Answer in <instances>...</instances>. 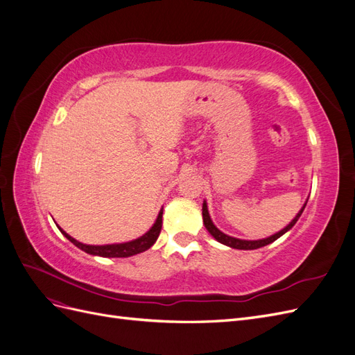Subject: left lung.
<instances>
[{"mask_svg": "<svg viewBox=\"0 0 355 355\" xmlns=\"http://www.w3.org/2000/svg\"><path fill=\"white\" fill-rule=\"evenodd\" d=\"M306 201H308V200H306ZM306 201H305V204L302 206V209H300V210L297 211V214L293 218V220L290 222V223L287 225V227H284L282 231H278V232L270 235V237L262 239V240H241V239H235V237H231V235H228V234L222 232L219 228H216V225L213 223V220H211V218H210L206 200L202 201V222H204V227H206V230L210 232L211 237H213L214 240H216V241H219V243H222V244H225V245H228V247H232V249H239V250H254V249H259V247H263V245H266V244L274 243L277 239H280L282 235H284L287 231L292 230V228L295 227V223L297 222V219L300 218V214H302V211H304V209H305V206H306Z\"/></svg>", "mask_w": 355, "mask_h": 355, "instance_id": "1", "label": "left lung"}]
</instances>
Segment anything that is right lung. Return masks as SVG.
Returning a JSON list of instances; mask_svg holds the SVG:
<instances>
[{
    "label": "right lung",
    "mask_w": 355,
    "mask_h": 355,
    "mask_svg": "<svg viewBox=\"0 0 355 355\" xmlns=\"http://www.w3.org/2000/svg\"><path fill=\"white\" fill-rule=\"evenodd\" d=\"M161 225H163V209L159 210L153 227L149 228V231H146L142 237H139L132 241H127V243H115V244H103V245H92V244L80 243L75 239H72L71 235L67 234L62 228H59V227L58 228L72 244L77 245L78 249H81L85 253L93 254V256H102V257H128V256H133L137 253H142V252L148 250L151 245H154V243L157 241L158 235H159Z\"/></svg>",
    "instance_id": "1"
}]
</instances>
